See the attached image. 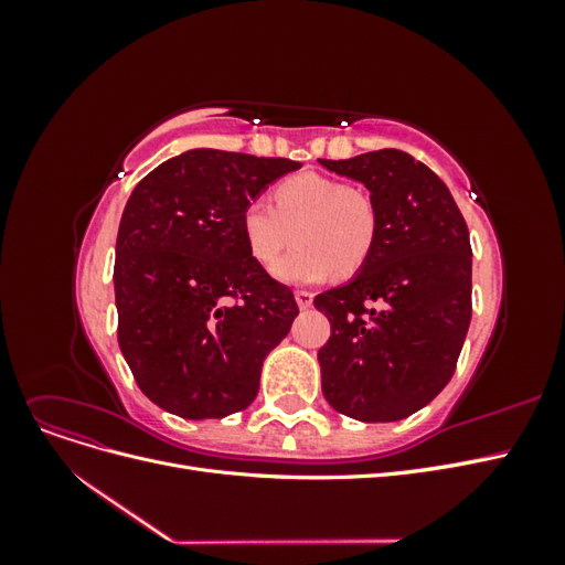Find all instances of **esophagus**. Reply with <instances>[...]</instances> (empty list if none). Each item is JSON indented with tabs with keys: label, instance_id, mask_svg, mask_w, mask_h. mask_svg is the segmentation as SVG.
I'll use <instances>...</instances> for the list:
<instances>
[{
	"label": "esophagus",
	"instance_id": "obj_1",
	"mask_svg": "<svg viewBox=\"0 0 565 565\" xmlns=\"http://www.w3.org/2000/svg\"><path fill=\"white\" fill-rule=\"evenodd\" d=\"M295 297H297L299 309H311L313 306V292H309V289H297Z\"/></svg>",
	"mask_w": 565,
	"mask_h": 565
}]
</instances>
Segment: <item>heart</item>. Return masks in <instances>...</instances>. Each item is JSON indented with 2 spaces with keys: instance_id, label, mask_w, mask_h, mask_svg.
<instances>
[{
  "instance_id": "b5f03b06",
  "label": "heart",
  "mask_w": 565,
  "mask_h": 565,
  "mask_svg": "<svg viewBox=\"0 0 565 565\" xmlns=\"http://www.w3.org/2000/svg\"><path fill=\"white\" fill-rule=\"evenodd\" d=\"M241 228L249 254L264 266L278 262L295 231L297 247L273 273L289 285H311L332 270L353 276L367 264L380 237V207L363 185L303 172L273 188V204L249 200Z\"/></svg>"
}]
</instances>
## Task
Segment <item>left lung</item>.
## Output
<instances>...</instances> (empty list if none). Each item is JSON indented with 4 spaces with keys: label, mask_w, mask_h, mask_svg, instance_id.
Segmentation results:
<instances>
[{
    "label": "left lung",
    "mask_w": 565,
    "mask_h": 565,
    "mask_svg": "<svg viewBox=\"0 0 565 565\" xmlns=\"http://www.w3.org/2000/svg\"><path fill=\"white\" fill-rule=\"evenodd\" d=\"M365 183L380 237L347 285L313 299L330 320L318 351L322 396L358 422H396L431 403L457 367L471 322V243L448 185L396 148L320 160Z\"/></svg>",
    "instance_id": "1"
}]
</instances>
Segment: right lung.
<instances>
[{
    "label": "right lung",
    "mask_w": 565,
    "mask_h": 565,
    "mask_svg": "<svg viewBox=\"0 0 565 565\" xmlns=\"http://www.w3.org/2000/svg\"><path fill=\"white\" fill-rule=\"evenodd\" d=\"M299 167L195 148L129 195L113 270L117 341L136 384L167 413L221 419L256 398L264 358L299 306L249 254L241 214Z\"/></svg>",
    "instance_id": "add662e5"
}]
</instances>
